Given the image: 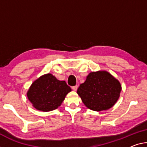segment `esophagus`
Returning a JSON list of instances; mask_svg holds the SVG:
<instances>
[{
  "instance_id": "1",
  "label": "esophagus",
  "mask_w": 147,
  "mask_h": 147,
  "mask_svg": "<svg viewBox=\"0 0 147 147\" xmlns=\"http://www.w3.org/2000/svg\"><path fill=\"white\" fill-rule=\"evenodd\" d=\"M78 85H75V86H73L72 87V89L74 90V91H77V89H78Z\"/></svg>"
}]
</instances>
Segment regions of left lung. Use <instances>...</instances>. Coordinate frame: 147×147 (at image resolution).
Here are the masks:
<instances>
[{
	"mask_svg": "<svg viewBox=\"0 0 147 147\" xmlns=\"http://www.w3.org/2000/svg\"><path fill=\"white\" fill-rule=\"evenodd\" d=\"M121 90L116 79L107 71H100L90 73L77 92L88 108L99 112L112 107L118 100Z\"/></svg>",
	"mask_w": 147,
	"mask_h": 147,
	"instance_id": "8db88e82",
	"label": "left lung"
}]
</instances>
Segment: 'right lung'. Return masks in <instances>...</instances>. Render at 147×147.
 <instances>
[{
  "label": "right lung",
  "instance_id": "1",
  "mask_svg": "<svg viewBox=\"0 0 147 147\" xmlns=\"http://www.w3.org/2000/svg\"><path fill=\"white\" fill-rule=\"evenodd\" d=\"M71 88L65 81H59L51 74L35 81L27 93L36 109L43 112L55 110L64 101Z\"/></svg>",
  "mask_w": 147,
  "mask_h": 147
}]
</instances>
